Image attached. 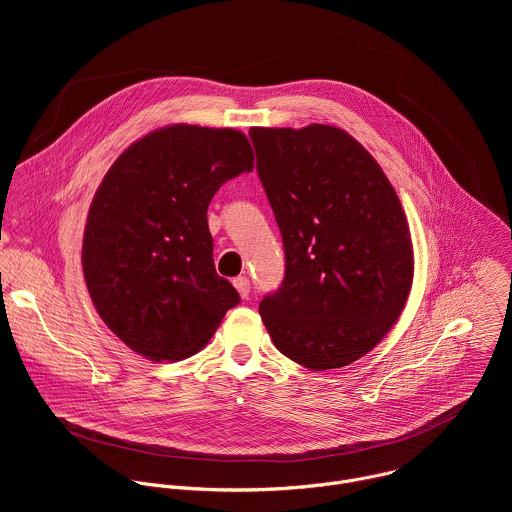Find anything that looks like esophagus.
Returning <instances> with one entry per match:
<instances>
[{
  "label": "esophagus",
  "mask_w": 512,
  "mask_h": 512,
  "mask_svg": "<svg viewBox=\"0 0 512 512\" xmlns=\"http://www.w3.org/2000/svg\"><path fill=\"white\" fill-rule=\"evenodd\" d=\"M233 285H235V289L239 291V296H241L243 300L249 298V291H251V281H249V277H245V275L235 277V279H233Z\"/></svg>",
  "instance_id": "esophagus-1"
}]
</instances>
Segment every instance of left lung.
<instances>
[{
  "label": "left lung",
  "mask_w": 512,
  "mask_h": 512,
  "mask_svg": "<svg viewBox=\"0 0 512 512\" xmlns=\"http://www.w3.org/2000/svg\"><path fill=\"white\" fill-rule=\"evenodd\" d=\"M257 172L285 251L259 304L275 348L312 371L371 352L401 316L413 243L395 188L340 127H251Z\"/></svg>",
  "instance_id": "left-lung-1"
}]
</instances>
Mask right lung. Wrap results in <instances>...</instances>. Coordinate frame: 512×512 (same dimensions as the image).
I'll return each mask as SVG.
<instances>
[{"label": "right lung", "mask_w": 512, "mask_h": 512, "mask_svg": "<svg viewBox=\"0 0 512 512\" xmlns=\"http://www.w3.org/2000/svg\"><path fill=\"white\" fill-rule=\"evenodd\" d=\"M251 170L245 133L176 123L131 143L105 174L87 216L83 275L101 320L133 352L188 358L239 304L214 269L206 210Z\"/></svg>", "instance_id": "add662e5"}]
</instances>
